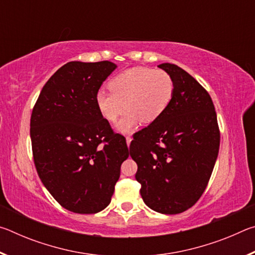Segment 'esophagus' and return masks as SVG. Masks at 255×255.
Instances as JSON below:
<instances>
[{"instance_id":"1","label":"esophagus","mask_w":255,"mask_h":255,"mask_svg":"<svg viewBox=\"0 0 255 255\" xmlns=\"http://www.w3.org/2000/svg\"><path fill=\"white\" fill-rule=\"evenodd\" d=\"M126 141H127V145L129 146L130 145V141H131V137L130 136H126Z\"/></svg>"}]
</instances>
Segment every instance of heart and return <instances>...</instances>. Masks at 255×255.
I'll use <instances>...</instances> for the list:
<instances>
[{
  "mask_svg": "<svg viewBox=\"0 0 255 255\" xmlns=\"http://www.w3.org/2000/svg\"><path fill=\"white\" fill-rule=\"evenodd\" d=\"M110 91L100 90L96 94L99 111L107 122L115 123L127 109L117 125L118 130L127 132L139 122L150 124L165 112L174 96V81L162 70L132 67L112 77Z\"/></svg>",
  "mask_w": 255,
  "mask_h": 255,
  "instance_id": "obj_1",
  "label": "heart"
}]
</instances>
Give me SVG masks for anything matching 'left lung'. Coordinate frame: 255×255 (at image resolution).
I'll return each mask as SVG.
<instances>
[{
    "label": "left lung",
    "mask_w": 255,
    "mask_h": 255,
    "mask_svg": "<svg viewBox=\"0 0 255 255\" xmlns=\"http://www.w3.org/2000/svg\"><path fill=\"white\" fill-rule=\"evenodd\" d=\"M174 81L165 112L136 132L129 146L137 163L135 178L150 209L183 213L202 196L218 156L221 132L209 93L182 68L158 65Z\"/></svg>",
    "instance_id": "obj_1"
}]
</instances>
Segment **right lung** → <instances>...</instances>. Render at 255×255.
<instances>
[{
    "mask_svg": "<svg viewBox=\"0 0 255 255\" xmlns=\"http://www.w3.org/2000/svg\"><path fill=\"white\" fill-rule=\"evenodd\" d=\"M116 64L70 62L47 81L30 119L33 162L55 200L76 214L110 204L126 139L102 117L96 94Z\"/></svg>",
    "mask_w": 255,
    "mask_h": 255,
    "instance_id": "add662e5",
    "label": "right lung"
}]
</instances>
